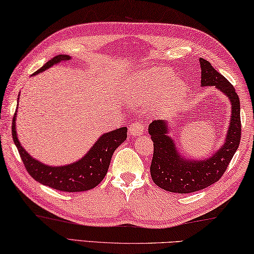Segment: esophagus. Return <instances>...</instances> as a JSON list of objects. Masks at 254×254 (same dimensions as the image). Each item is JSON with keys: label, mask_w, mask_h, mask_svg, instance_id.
<instances>
[{"label": "esophagus", "mask_w": 254, "mask_h": 254, "mask_svg": "<svg viewBox=\"0 0 254 254\" xmlns=\"http://www.w3.org/2000/svg\"><path fill=\"white\" fill-rule=\"evenodd\" d=\"M144 125L139 122H134L129 126V134L131 136H139L144 132Z\"/></svg>", "instance_id": "esophagus-1"}]
</instances>
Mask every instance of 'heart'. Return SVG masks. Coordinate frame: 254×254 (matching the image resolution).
<instances>
[{"instance_id":"heart-1","label":"heart","mask_w":254,"mask_h":254,"mask_svg":"<svg viewBox=\"0 0 254 254\" xmlns=\"http://www.w3.org/2000/svg\"><path fill=\"white\" fill-rule=\"evenodd\" d=\"M185 83L174 78L168 69H152L137 72L122 90L123 98L136 105L152 100V105L160 112H169L184 98Z\"/></svg>"}]
</instances>
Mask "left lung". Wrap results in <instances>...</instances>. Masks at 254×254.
<instances>
[{"label":"left lung","instance_id":"obj_1","mask_svg":"<svg viewBox=\"0 0 254 254\" xmlns=\"http://www.w3.org/2000/svg\"><path fill=\"white\" fill-rule=\"evenodd\" d=\"M201 67V86H215L226 95L232 105L231 120L225 143L215 154L203 160L185 159L179 154L169 134L166 120H153L148 132L154 145L151 176L154 184L170 192L190 193L202 190L217 182L225 173L241 140L240 99L233 85L217 72L208 61L199 58Z\"/></svg>","mask_w":254,"mask_h":254}]
</instances>
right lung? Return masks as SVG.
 Segmentation results:
<instances>
[{
  "label": "right lung",
  "mask_w": 254,
  "mask_h": 254,
  "mask_svg": "<svg viewBox=\"0 0 254 254\" xmlns=\"http://www.w3.org/2000/svg\"><path fill=\"white\" fill-rule=\"evenodd\" d=\"M69 60L70 56L68 55H57L33 73V75L52 67L53 65ZM15 117L16 111L12 123V138L28 173L39 184L65 192H80L97 187L106 177L116 148L127 138V127L106 132L99 137V139L82 159L67 165L51 166L33 159L21 146V143L16 136Z\"/></svg>",
  "instance_id": "right-lung-1"
}]
</instances>
